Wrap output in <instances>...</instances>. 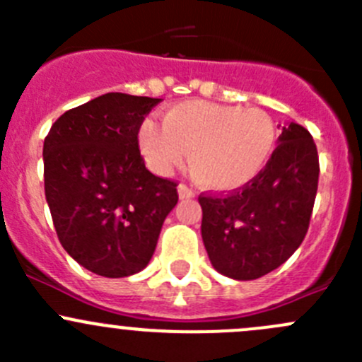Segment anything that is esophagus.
Returning <instances> with one entry per match:
<instances>
[{
  "label": "esophagus",
  "instance_id": "obj_1",
  "mask_svg": "<svg viewBox=\"0 0 362 362\" xmlns=\"http://www.w3.org/2000/svg\"><path fill=\"white\" fill-rule=\"evenodd\" d=\"M178 196H180L182 199H191L194 198V191H192L187 184H178Z\"/></svg>",
  "mask_w": 362,
  "mask_h": 362
}]
</instances>
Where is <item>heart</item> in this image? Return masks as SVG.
Segmentation results:
<instances>
[{"instance_id": "b5f03b06", "label": "heart", "mask_w": 362, "mask_h": 362, "mask_svg": "<svg viewBox=\"0 0 362 362\" xmlns=\"http://www.w3.org/2000/svg\"><path fill=\"white\" fill-rule=\"evenodd\" d=\"M152 170L168 173L187 154L191 177L211 191L250 184L272 159L276 127L261 108L192 100L163 113V126L147 119L138 133Z\"/></svg>"}]
</instances>
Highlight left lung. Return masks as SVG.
Listing matches in <instances>:
<instances>
[{
	"instance_id": "obj_1",
	"label": "left lung",
	"mask_w": 362,
	"mask_h": 362,
	"mask_svg": "<svg viewBox=\"0 0 362 362\" xmlns=\"http://www.w3.org/2000/svg\"><path fill=\"white\" fill-rule=\"evenodd\" d=\"M319 171L312 134L291 122L250 184L228 194H199L211 266L229 279L255 280L284 264L308 231Z\"/></svg>"
}]
</instances>
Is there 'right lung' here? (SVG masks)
<instances>
[{"label":"right lung","mask_w":362,"mask_h":362,"mask_svg":"<svg viewBox=\"0 0 362 362\" xmlns=\"http://www.w3.org/2000/svg\"><path fill=\"white\" fill-rule=\"evenodd\" d=\"M158 98L108 93L64 112L43 141L45 198L57 238L78 264L120 279L151 261L177 182L152 175L138 133Z\"/></svg>","instance_id":"obj_1"}]
</instances>
